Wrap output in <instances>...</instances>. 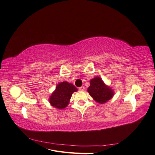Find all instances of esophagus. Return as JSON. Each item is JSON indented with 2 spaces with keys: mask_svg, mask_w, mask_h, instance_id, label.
<instances>
[{
  "mask_svg": "<svg viewBox=\"0 0 155 155\" xmlns=\"http://www.w3.org/2000/svg\"><path fill=\"white\" fill-rule=\"evenodd\" d=\"M79 90L80 91H83L84 90H85V87H84L83 86H81V87L79 88Z\"/></svg>",
  "mask_w": 155,
  "mask_h": 155,
  "instance_id": "34e87169",
  "label": "esophagus"
}]
</instances>
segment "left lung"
Masks as SVG:
<instances>
[{
  "label": "left lung",
  "instance_id": "left-lung-1",
  "mask_svg": "<svg viewBox=\"0 0 155 155\" xmlns=\"http://www.w3.org/2000/svg\"><path fill=\"white\" fill-rule=\"evenodd\" d=\"M90 87L87 89L94 100L99 104H105L114 96V91L106 85L100 77H95L90 81Z\"/></svg>",
  "mask_w": 155,
  "mask_h": 155
}]
</instances>
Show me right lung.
<instances>
[{"mask_svg":"<svg viewBox=\"0 0 155 155\" xmlns=\"http://www.w3.org/2000/svg\"><path fill=\"white\" fill-rule=\"evenodd\" d=\"M77 91V88L72 83L67 81L59 83L49 98L50 104L54 107L63 109L68 105L72 94Z\"/></svg>","mask_w":155,"mask_h":155,"instance_id":"obj_1","label":"right lung"}]
</instances>
